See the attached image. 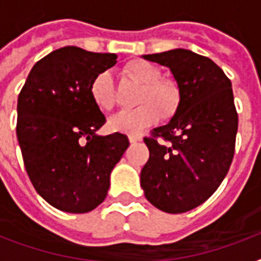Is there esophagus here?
I'll return each mask as SVG.
<instances>
[{
  "label": "esophagus",
  "instance_id": "esophagus-1",
  "mask_svg": "<svg viewBox=\"0 0 261 261\" xmlns=\"http://www.w3.org/2000/svg\"><path fill=\"white\" fill-rule=\"evenodd\" d=\"M128 141H130V143H137V142H141L142 138L138 137V135H130V137H128Z\"/></svg>",
  "mask_w": 261,
  "mask_h": 261
}]
</instances>
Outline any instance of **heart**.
Listing matches in <instances>:
<instances>
[{
    "label": "heart",
    "instance_id": "heart-1",
    "mask_svg": "<svg viewBox=\"0 0 261 261\" xmlns=\"http://www.w3.org/2000/svg\"><path fill=\"white\" fill-rule=\"evenodd\" d=\"M124 74L142 84L137 102L141 104L134 110H124L110 119L111 130L123 134L137 135L160 119L171 118L177 111L181 100V90L172 80L161 79L163 73L153 63L135 59L123 69ZM90 97L94 106L102 111H110L115 106V88L108 71L98 73L90 83Z\"/></svg>",
    "mask_w": 261,
    "mask_h": 261
}]
</instances>
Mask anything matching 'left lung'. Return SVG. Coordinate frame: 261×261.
Returning <instances> with one entry per match:
<instances>
[{
  "label": "left lung",
  "instance_id": "8db88e82",
  "mask_svg": "<svg viewBox=\"0 0 261 261\" xmlns=\"http://www.w3.org/2000/svg\"><path fill=\"white\" fill-rule=\"evenodd\" d=\"M143 58L171 69L181 100L171 122L143 138L150 155L141 186L153 206L180 214L206 202L229 172L239 128L231 83L217 63L190 50Z\"/></svg>",
  "mask_w": 261,
  "mask_h": 261
}]
</instances>
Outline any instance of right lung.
I'll return each instance as SVG.
<instances>
[{
	"label": "right lung",
	"instance_id": "obj_1",
	"mask_svg": "<svg viewBox=\"0 0 261 261\" xmlns=\"http://www.w3.org/2000/svg\"><path fill=\"white\" fill-rule=\"evenodd\" d=\"M115 54L67 46L35 63L17 98V134L32 186L66 213L102 203L110 174L130 142L115 133L98 137L106 116L90 97L92 80L116 63Z\"/></svg>",
	"mask_w": 261,
	"mask_h": 261
}]
</instances>
